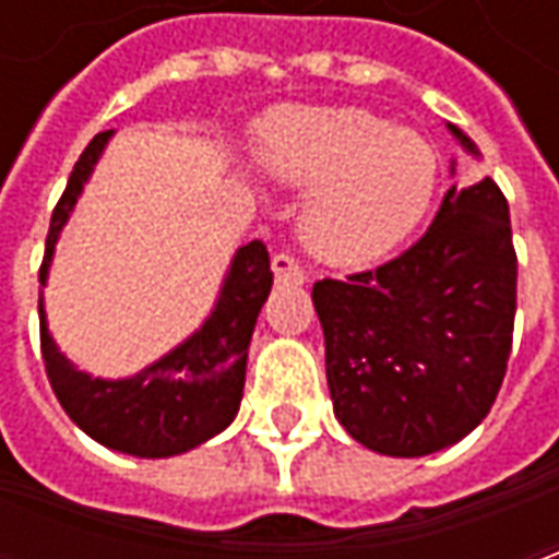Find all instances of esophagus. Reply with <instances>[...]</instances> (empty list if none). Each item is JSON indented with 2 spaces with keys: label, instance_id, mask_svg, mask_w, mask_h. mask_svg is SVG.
Instances as JSON below:
<instances>
[{
  "label": "esophagus",
  "instance_id": "obj_1",
  "mask_svg": "<svg viewBox=\"0 0 559 559\" xmlns=\"http://www.w3.org/2000/svg\"><path fill=\"white\" fill-rule=\"evenodd\" d=\"M272 272H275L278 281H293V284H305L308 281V272H305L302 263L293 254H284V251L272 257Z\"/></svg>",
  "mask_w": 559,
  "mask_h": 559
}]
</instances>
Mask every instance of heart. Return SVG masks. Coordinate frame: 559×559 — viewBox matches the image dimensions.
<instances>
[{
	"mask_svg": "<svg viewBox=\"0 0 559 559\" xmlns=\"http://www.w3.org/2000/svg\"><path fill=\"white\" fill-rule=\"evenodd\" d=\"M260 160L281 182L314 188L299 233L335 266H365L401 245L428 212L433 148L359 107L290 110L260 134Z\"/></svg>",
	"mask_w": 559,
	"mask_h": 559,
	"instance_id": "b5f03b06",
	"label": "heart"
}]
</instances>
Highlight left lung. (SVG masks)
Here are the masks:
<instances>
[{"label":"left lung","mask_w":559,"mask_h":559,"mask_svg":"<svg viewBox=\"0 0 559 559\" xmlns=\"http://www.w3.org/2000/svg\"><path fill=\"white\" fill-rule=\"evenodd\" d=\"M515 290L509 203L493 179L452 185L395 260L317 281L329 392L353 440L419 457L467 437L503 386Z\"/></svg>","instance_id":"8db88e82"}]
</instances>
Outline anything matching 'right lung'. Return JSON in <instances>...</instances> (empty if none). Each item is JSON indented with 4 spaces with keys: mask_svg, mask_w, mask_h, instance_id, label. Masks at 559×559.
Masks as SVG:
<instances>
[{
    "mask_svg": "<svg viewBox=\"0 0 559 559\" xmlns=\"http://www.w3.org/2000/svg\"><path fill=\"white\" fill-rule=\"evenodd\" d=\"M114 131L95 134L74 164L66 191L59 197L47 230L41 272L47 281L53 245L62 224L78 203L83 182L90 179L95 160L102 158L104 143ZM272 290L266 245L254 239L233 257L224 290L200 332L148 365L146 371L128 380H98L78 371L56 350L41 314V356L56 399L66 407L71 421H78L92 440L110 445L116 452L138 457H167L206 443L233 421L245 386V362L254 335L260 308Z\"/></svg>",
    "mask_w": 559,
    "mask_h": 559,
    "instance_id": "right-lung-1",
    "label": "right lung"
}]
</instances>
